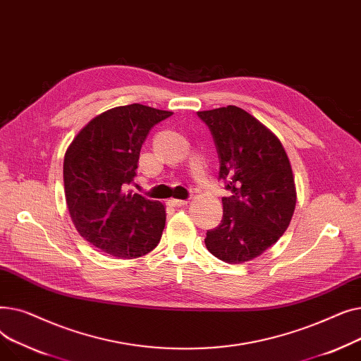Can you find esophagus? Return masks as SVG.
I'll use <instances>...</instances> for the list:
<instances>
[{"mask_svg": "<svg viewBox=\"0 0 361 361\" xmlns=\"http://www.w3.org/2000/svg\"><path fill=\"white\" fill-rule=\"evenodd\" d=\"M168 203H169L171 206H177V207H180V206L187 204V203H188V200H181V199H169V200H168Z\"/></svg>", "mask_w": 361, "mask_h": 361, "instance_id": "esophagus-1", "label": "esophagus"}]
</instances>
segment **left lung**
Here are the masks:
<instances>
[{
  "label": "left lung",
  "mask_w": 361,
  "mask_h": 361,
  "mask_svg": "<svg viewBox=\"0 0 361 361\" xmlns=\"http://www.w3.org/2000/svg\"><path fill=\"white\" fill-rule=\"evenodd\" d=\"M197 116L212 133L219 178L233 193L222 197V221L206 233V249L226 263L253 260L287 231L295 209L287 152L267 126L238 106L199 111Z\"/></svg>",
  "instance_id": "8db88e82"
}]
</instances>
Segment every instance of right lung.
<instances>
[{"instance_id": "add662e5", "label": "right lung", "mask_w": 361, "mask_h": 361, "mask_svg": "<svg viewBox=\"0 0 361 361\" xmlns=\"http://www.w3.org/2000/svg\"><path fill=\"white\" fill-rule=\"evenodd\" d=\"M171 111L131 104L92 118L64 157V192L71 221L94 247L118 259L154 250L165 226V206L128 190L149 130Z\"/></svg>"}]
</instances>
